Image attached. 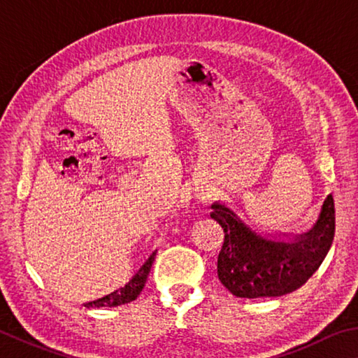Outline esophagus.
<instances>
[{"label":"esophagus","instance_id":"1","mask_svg":"<svg viewBox=\"0 0 358 358\" xmlns=\"http://www.w3.org/2000/svg\"><path fill=\"white\" fill-rule=\"evenodd\" d=\"M202 191H203V189H202ZM202 194H203V192H202Z\"/></svg>","mask_w":358,"mask_h":358}]
</instances>
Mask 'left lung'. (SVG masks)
I'll list each match as a JSON object with an SVG mask.
<instances>
[{
	"instance_id": "8db88e82",
	"label": "left lung",
	"mask_w": 358,
	"mask_h": 358,
	"mask_svg": "<svg viewBox=\"0 0 358 358\" xmlns=\"http://www.w3.org/2000/svg\"><path fill=\"white\" fill-rule=\"evenodd\" d=\"M210 208V217L224 230L217 278L241 299L281 296L301 287L322 264L335 237L331 194L313 227L300 235L259 232L221 201Z\"/></svg>"
}]
</instances>
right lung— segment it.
Listing matches in <instances>:
<instances>
[{"mask_svg":"<svg viewBox=\"0 0 358 358\" xmlns=\"http://www.w3.org/2000/svg\"><path fill=\"white\" fill-rule=\"evenodd\" d=\"M155 256V252H153ZM153 256H151L147 262H145L141 270L137 271V273L132 276V280L126 284L124 287H121L120 290H115V292L108 294L106 296H102V299H98L94 301H90V303H85V306H94V308H104V306H120V305H124V303H131L134 301L138 295H141L142 289L145 286V282H147V278L148 273L151 270V264H153Z\"/></svg>","mask_w":358,"mask_h":358,"instance_id":"right-lung-1","label":"right lung"}]
</instances>
